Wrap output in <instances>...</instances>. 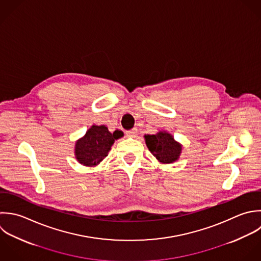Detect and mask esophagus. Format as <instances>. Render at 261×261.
I'll use <instances>...</instances> for the list:
<instances>
[{"label":"esophagus","instance_id":"34e87169","mask_svg":"<svg viewBox=\"0 0 261 261\" xmlns=\"http://www.w3.org/2000/svg\"><path fill=\"white\" fill-rule=\"evenodd\" d=\"M136 133H137V129H136V128H133V129H131V130L126 131V135H127L128 137H134Z\"/></svg>","mask_w":261,"mask_h":261}]
</instances>
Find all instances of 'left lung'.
<instances>
[{
    "instance_id": "left-lung-1",
    "label": "left lung",
    "mask_w": 261,
    "mask_h": 261,
    "mask_svg": "<svg viewBox=\"0 0 261 261\" xmlns=\"http://www.w3.org/2000/svg\"><path fill=\"white\" fill-rule=\"evenodd\" d=\"M145 142L149 151L164 164H171L179 159L182 146L167 132L145 135Z\"/></svg>"
}]
</instances>
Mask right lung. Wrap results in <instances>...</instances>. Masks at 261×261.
<instances>
[{
  "label": "right lung",
  "mask_w": 261,
  "mask_h": 261,
  "mask_svg": "<svg viewBox=\"0 0 261 261\" xmlns=\"http://www.w3.org/2000/svg\"><path fill=\"white\" fill-rule=\"evenodd\" d=\"M123 136V132L116 130L111 133L103 125H93L79 139L75 145V155L77 161L84 166H95L107 155L116 139Z\"/></svg>",
  "instance_id": "1"
}]
</instances>
